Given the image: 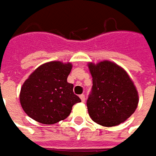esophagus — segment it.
<instances>
[{"instance_id":"1","label":"esophagus","mask_w":156,"mask_h":156,"mask_svg":"<svg viewBox=\"0 0 156 156\" xmlns=\"http://www.w3.org/2000/svg\"><path fill=\"white\" fill-rule=\"evenodd\" d=\"M80 100H81L82 102H84V101H85L86 98H85V95H84V94L80 95Z\"/></svg>"}]
</instances>
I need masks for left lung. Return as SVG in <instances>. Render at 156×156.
Returning <instances> with one entry per match:
<instances>
[{
    "mask_svg": "<svg viewBox=\"0 0 156 156\" xmlns=\"http://www.w3.org/2000/svg\"><path fill=\"white\" fill-rule=\"evenodd\" d=\"M93 87L87 100L91 119L97 124L111 127L123 123L134 113L138 94L125 71L113 62L89 63Z\"/></svg>",
    "mask_w": 156,
    "mask_h": 156,
    "instance_id": "left-lung-1",
    "label": "left lung"
}]
</instances>
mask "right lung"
<instances>
[{"label":"right lung","mask_w":156,"mask_h":156,"mask_svg":"<svg viewBox=\"0 0 156 156\" xmlns=\"http://www.w3.org/2000/svg\"><path fill=\"white\" fill-rule=\"evenodd\" d=\"M71 63L50 62L39 66L20 90L23 110L30 118L41 124H53L65 119L72 106L80 102L74 94V85L67 81Z\"/></svg>","instance_id":"1"}]
</instances>
